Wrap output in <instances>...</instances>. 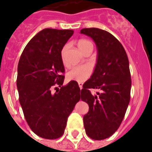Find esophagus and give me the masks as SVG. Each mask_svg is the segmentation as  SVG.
<instances>
[{
  "instance_id": "esophagus-1",
  "label": "esophagus",
  "mask_w": 152,
  "mask_h": 152,
  "mask_svg": "<svg viewBox=\"0 0 152 152\" xmlns=\"http://www.w3.org/2000/svg\"><path fill=\"white\" fill-rule=\"evenodd\" d=\"M78 84H79V87H80V90H81V89L83 88V83H79Z\"/></svg>"
}]
</instances>
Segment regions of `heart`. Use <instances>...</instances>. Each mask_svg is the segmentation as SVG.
Returning a JSON list of instances; mask_svg holds the SVG:
<instances>
[{
  "mask_svg": "<svg viewBox=\"0 0 152 152\" xmlns=\"http://www.w3.org/2000/svg\"><path fill=\"white\" fill-rule=\"evenodd\" d=\"M77 46L79 49L84 54L87 50H93L94 45L90 40L86 39H81L77 42ZM68 49V46L65 45L63 47L61 51V60L65 63V53ZM92 70L91 68L88 65H79V66H74L71 69L67 72V78L69 80H74L76 82H84L85 80L90 77L91 75Z\"/></svg>",
  "mask_w": 152,
  "mask_h": 152,
  "instance_id": "1",
  "label": "heart"
}]
</instances>
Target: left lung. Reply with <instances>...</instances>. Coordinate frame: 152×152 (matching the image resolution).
I'll return each instance as SVG.
<instances>
[{"mask_svg": "<svg viewBox=\"0 0 152 152\" xmlns=\"http://www.w3.org/2000/svg\"><path fill=\"white\" fill-rule=\"evenodd\" d=\"M80 33L91 37L97 48L95 69L81 90V100L89 105L83 116L86 134L94 140H104L116 131L130 100L131 76L129 60L120 42L110 33L86 28ZM101 88L93 96L89 88Z\"/></svg>", "mask_w": 152, "mask_h": 152, "instance_id": "8db88e82", "label": "left lung"}]
</instances>
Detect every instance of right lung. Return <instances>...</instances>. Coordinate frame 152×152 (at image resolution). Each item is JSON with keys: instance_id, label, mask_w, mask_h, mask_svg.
Listing matches in <instances>:
<instances>
[{"instance_id": "right-lung-1", "label": "right lung", "mask_w": 152, "mask_h": 152, "mask_svg": "<svg viewBox=\"0 0 152 152\" xmlns=\"http://www.w3.org/2000/svg\"><path fill=\"white\" fill-rule=\"evenodd\" d=\"M73 33L43 29L27 44L18 61L17 88L25 119L44 139H57L64 134L68 117L80 100L77 82L62 86L65 68L61 51Z\"/></svg>"}]
</instances>
